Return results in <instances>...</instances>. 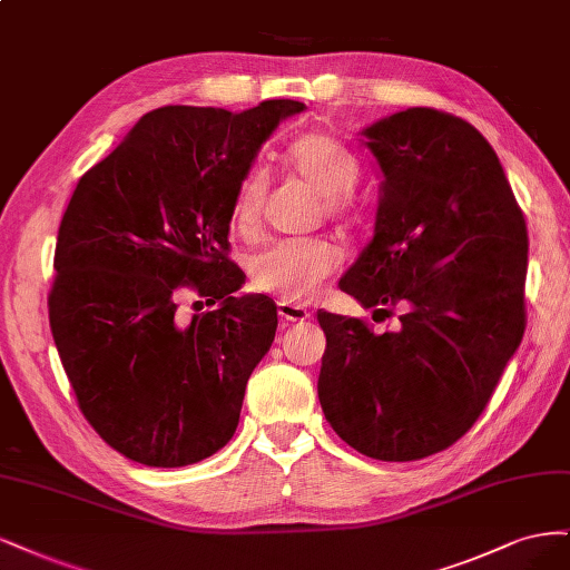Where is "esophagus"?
<instances>
[{"label":"esophagus","mask_w":570,"mask_h":570,"mask_svg":"<svg viewBox=\"0 0 570 570\" xmlns=\"http://www.w3.org/2000/svg\"><path fill=\"white\" fill-rule=\"evenodd\" d=\"M277 312H279V322L286 326V324H293V322H307L309 320V312L303 307V305H296V303H279L277 305Z\"/></svg>","instance_id":"esophagus-1"}]
</instances>
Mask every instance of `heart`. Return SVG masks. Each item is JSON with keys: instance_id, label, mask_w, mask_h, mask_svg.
I'll list each match as a JSON object with an SVG mask.
<instances>
[{"instance_id": "1", "label": "heart", "mask_w": 570, "mask_h": 570, "mask_svg": "<svg viewBox=\"0 0 570 570\" xmlns=\"http://www.w3.org/2000/svg\"><path fill=\"white\" fill-rule=\"evenodd\" d=\"M288 160L303 179L326 198L328 213L345 217L347 204L341 200L351 194L360 179V163L351 149L326 135H307L291 146ZM267 194V173L253 168L238 181L232 198V229L253 238L263 225V204ZM341 267V253L324 238H288L255 253L248 263L250 286L261 293L277 296L284 303H305L315 298Z\"/></svg>"}]
</instances>
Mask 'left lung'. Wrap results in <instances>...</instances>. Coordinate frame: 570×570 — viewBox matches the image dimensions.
<instances>
[{
	"label": "left lung",
	"mask_w": 570,
	"mask_h": 570,
	"mask_svg": "<svg viewBox=\"0 0 570 570\" xmlns=\"http://www.w3.org/2000/svg\"><path fill=\"white\" fill-rule=\"evenodd\" d=\"M383 181L374 238L341 291L391 315L374 334L317 312V381L332 429L381 462H414L456 443L492 397L525 328L528 232L498 154L462 118L407 108L370 125Z\"/></svg>",
	"instance_id": "1"
}]
</instances>
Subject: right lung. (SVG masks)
I'll list each match as a JSON object with an SVG mask.
<instances>
[{"label":"right lung","instance_id":"add662e5","mask_svg":"<svg viewBox=\"0 0 570 570\" xmlns=\"http://www.w3.org/2000/svg\"><path fill=\"white\" fill-rule=\"evenodd\" d=\"M305 104L163 106L87 170L59 227L49 326L78 407L132 462L175 469L229 443L277 332L229 258V208L261 146ZM185 287L216 307L174 317ZM200 303V301H196Z\"/></svg>","mask_w":570,"mask_h":570}]
</instances>
